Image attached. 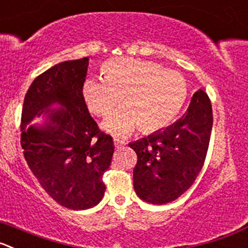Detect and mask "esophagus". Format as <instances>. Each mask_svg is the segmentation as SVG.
<instances>
[{"label":"esophagus","instance_id":"34e87169","mask_svg":"<svg viewBox=\"0 0 248 248\" xmlns=\"http://www.w3.org/2000/svg\"><path fill=\"white\" fill-rule=\"evenodd\" d=\"M113 143H115V147L116 148H121L124 147V145H126V142H124V140H119V138H115V140H113Z\"/></svg>","mask_w":248,"mask_h":248}]
</instances>
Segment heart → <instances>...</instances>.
<instances>
[{"mask_svg":"<svg viewBox=\"0 0 248 248\" xmlns=\"http://www.w3.org/2000/svg\"><path fill=\"white\" fill-rule=\"evenodd\" d=\"M101 71L104 79L85 80L82 96L98 117L108 116L120 100L124 103L104 122V128L113 135H128L138 126L145 133L165 128L175 121L188 95L184 76L155 62L115 57L104 62Z\"/></svg>","mask_w":248,"mask_h":248,"instance_id":"b5f03b06","label":"heart"}]
</instances>
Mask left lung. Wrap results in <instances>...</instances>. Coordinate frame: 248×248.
<instances>
[{"label": "left lung", "mask_w": 248, "mask_h": 248, "mask_svg": "<svg viewBox=\"0 0 248 248\" xmlns=\"http://www.w3.org/2000/svg\"><path fill=\"white\" fill-rule=\"evenodd\" d=\"M212 126L210 99L200 89L179 121L129 143L138 158L133 169L138 197L152 204H165L185 193L204 165Z\"/></svg>", "instance_id": "1"}]
</instances>
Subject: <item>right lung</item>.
Returning <instances> with one entry per match:
<instances>
[{
    "instance_id": "right-lung-1",
    "label": "right lung",
    "mask_w": 248,
    "mask_h": 248,
    "mask_svg": "<svg viewBox=\"0 0 248 248\" xmlns=\"http://www.w3.org/2000/svg\"><path fill=\"white\" fill-rule=\"evenodd\" d=\"M89 59L64 61L48 68L30 84L22 110L20 144L30 170L46 193L73 210L88 209L104 197L103 175L112 159V137L100 131L82 96ZM62 106L48 108L52 103ZM44 112L49 122H29Z\"/></svg>"
}]
</instances>
